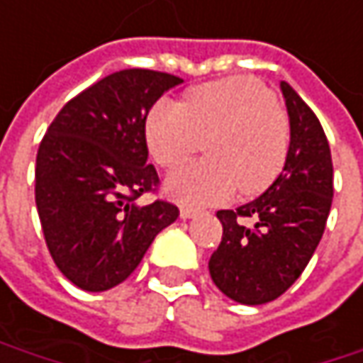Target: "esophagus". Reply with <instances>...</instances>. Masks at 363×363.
Masks as SVG:
<instances>
[{
  "label": "esophagus",
  "mask_w": 363,
  "mask_h": 363,
  "mask_svg": "<svg viewBox=\"0 0 363 363\" xmlns=\"http://www.w3.org/2000/svg\"><path fill=\"white\" fill-rule=\"evenodd\" d=\"M197 216H199L197 209H193V207H181L182 220H193V218H197Z\"/></svg>",
  "instance_id": "1"
}]
</instances>
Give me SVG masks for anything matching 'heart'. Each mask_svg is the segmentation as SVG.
Wrapping results in <instances>:
<instances>
[{
  "label": "heart",
  "mask_w": 363,
  "mask_h": 363,
  "mask_svg": "<svg viewBox=\"0 0 363 363\" xmlns=\"http://www.w3.org/2000/svg\"><path fill=\"white\" fill-rule=\"evenodd\" d=\"M207 141V160L181 166L166 193L182 205L228 201L265 191L288 158L289 125L273 92L236 75L195 86L184 102H158L145 121L150 154L164 168L179 166Z\"/></svg>",
  "instance_id": "heart-1"
}]
</instances>
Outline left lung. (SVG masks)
Instances as JSON below:
<instances>
[{
    "mask_svg": "<svg viewBox=\"0 0 363 363\" xmlns=\"http://www.w3.org/2000/svg\"><path fill=\"white\" fill-rule=\"evenodd\" d=\"M279 88L289 117L284 170L255 201L218 211L224 234L209 259L213 284L246 306L279 298L302 275L333 203V160L320 121L289 84L281 82ZM242 217L253 225H242Z\"/></svg>",
    "mask_w": 363,
    "mask_h": 363,
    "instance_id": "8db88e82",
    "label": "left lung"
}]
</instances>
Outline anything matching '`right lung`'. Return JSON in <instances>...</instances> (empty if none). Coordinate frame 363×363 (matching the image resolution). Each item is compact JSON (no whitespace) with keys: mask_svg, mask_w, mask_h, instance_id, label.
<instances>
[{"mask_svg":"<svg viewBox=\"0 0 363 363\" xmlns=\"http://www.w3.org/2000/svg\"><path fill=\"white\" fill-rule=\"evenodd\" d=\"M179 84L152 69L106 75L69 100L40 141L34 195L43 234L55 265L79 289L106 291L125 281L179 218L172 203L135 201L158 184L145 118Z\"/></svg>","mask_w":363,"mask_h":363,"instance_id":"1","label":"right lung"}]
</instances>
